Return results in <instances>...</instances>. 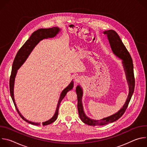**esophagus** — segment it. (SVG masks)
<instances>
[{
    "instance_id": "34e87169",
    "label": "esophagus",
    "mask_w": 147,
    "mask_h": 147,
    "mask_svg": "<svg viewBox=\"0 0 147 147\" xmlns=\"http://www.w3.org/2000/svg\"><path fill=\"white\" fill-rule=\"evenodd\" d=\"M75 81L76 82H80V80L78 79V78H75Z\"/></svg>"
}]
</instances>
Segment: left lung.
I'll return each mask as SVG.
<instances>
[{
	"label": "left lung",
	"instance_id": "obj_1",
	"mask_svg": "<svg viewBox=\"0 0 147 147\" xmlns=\"http://www.w3.org/2000/svg\"><path fill=\"white\" fill-rule=\"evenodd\" d=\"M103 34L107 35L111 47L114 54L123 60V65L125 74H126V77L129 86V94L127 98L126 102H125L123 107L119 112L109 117L96 120L90 119L84 112L81 102L82 91L79 86H77L76 88V93L77 95V108L79 116L82 122L90 125H102L107 124L108 123L115 121L121 117L124 113L129 105L135 87V78L134 75L133 60L129 51L122 42L119 35L115 31L112 30L105 31L103 32Z\"/></svg>",
	"mask_w": 147,
	"mask_h": 147
}]
</instances>
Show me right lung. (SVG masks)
Returning a JSON list of instances; mask_svg holds the SVG:
<instances>
[{"instance_id": "obj_1", "label": "right lung", "mask_w": 147, "mask_h": 147, "mask_svg": "<svg viewBox=\"0 0 147 147\" xmlns=\"http://www.w3.org/2000/svg\"><path fill=\"white\" fill-rule=\"evenodd\" d=\"M59 31H60V29L58 27H52V28H46V29L45 28H40V29H39V30L34 31L32 34V35L30 37V38L26 42L25 44L22 46V47L19 49V51H18V52L14 58V61H13L11 76L10 77V81H9L10 92L11 97L13 103L14 104L15 108H16L18 113L20 116V117H22L24 120H25L26 122L29 123L31 124L39 125H40V123H34V122H31L30 121H28V120L26 119L22 115H21V113L18 111V110L16 107V103H15V100L14 99V94H13L14 78H15L17 70L20 68V67L21 66H22L24 63V62L25 61V60H26V59L27 58V57L28 56V55H30L31 52L32 51V50L34 49V48L36 46V45L39 42L40 40H41L42 39H45V38H52V37L55 36L56 35V34H58ZM73 87V82L72 81L70 84L61 93V95H60V96L58 103H57L56 111V112H55L54 116L50 120H49L47 121L43 122L42 123L43 125H46L51 124L52 123L54 122L57 119L58 113H59V108L60 103L61 101L62 100V99H63L64 97L66 96L67 92L69 91L70 90H72Z\"/></svg>"}]
</instances>
